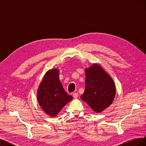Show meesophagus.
Listing matches in <instances>:
<instances>
[{"instance_id":"esophagus-1","label":"esophagus","mask_w":146,"mask_h":146,"mask_svg":"<svg viewBox=\"0 0 146 146\" xmlns=\"http://www.w3.org/2000/svg\"><path fill=\"white\" fill-rule=\"evenodd\" d=\"M78 97V93H77V92H75V93L73 94V98H74V99L77 98Z\"/></svg>"}]
</instances>
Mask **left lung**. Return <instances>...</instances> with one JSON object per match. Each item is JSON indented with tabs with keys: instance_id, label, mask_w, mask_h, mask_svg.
Segmentation results:
<instances>
[{
	"instance_id": "obj_1",
	"label": "left lung",
	"mask_w": 146,
	"mask_h": 146,
	"mask_svg": "<svg viewBox=\"0 0 146 146\" xmlns=\"http://www.w3.org/2000/svg\"><path fill=\"white\" fill-rule=\"evenodd\" d=\"M85 90L81 99L96 113H100L111 105L116 96L113 78L98 63L85 69Z\"/></svg>"
}]
</instances>
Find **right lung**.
Returning a JSON list of instances; mask_svg holds the SVG:
<instances>
[{"mask_svg": "<svg viewBox=\"0 0 146 146\" xmlns=\"http://www.w3.org/2000/svg\"><path fill=\"white\" fill-rule=\"evenodd\" d=\"M59 69L53 68L46 72L37 90L38 104L46 114L58 115L64 106L73 98L67 94L59 78Z\"/></svg>", "mask_w": 146, "mask_h": 146, "instance_id": "right-lung-1", "label": "right lung"}]
</instances>
